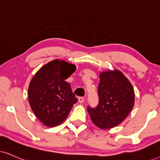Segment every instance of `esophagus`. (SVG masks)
I'll use <instances>...</instances> for the list:
<instances>
[{
    "label": "esophagus",
    "mask_w": 160,
    "mask_h": 160,
    "mask_svg": "<svg viewBox=\"0 0 160 160\" xmlns=\"http://www.w3.org/2000/svg\"><path fill=\"white\" fill-rule=\"evenodd\" d=\"M84 98L79 97L78 98V102H79V103H82V102H84Z\"/></svg>",
    "instance_id": "esophagus-1"
}]
</instances>
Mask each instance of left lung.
<instances>
[{
	"mask_svg": "<svg viewBox=\"0 0 160 160\" xmlns=\"http://www.w3.org/2000/svg\"><path fill=\"white\" fill-rule=\"evenodd\" d=\"M99 104L88 107L92 122L102 130L121 124L132 111L135 103L134 89L128 78L119 70L100 73Z\"/></svg>",
	"mask_w": 160,
	"mask_h": 160,
	"instance_id": "left-lung-1",
	"label": "left lung"
}]
</instances>
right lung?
Returning <instances> with one entry per match:
<instances>
[{
    "instance_id": "right-lung-1",
    "label": "right lung",
    "mask_w": 160,
    "mask_h": 160,
    "mask_svg": "<svg viewBox=\"0 0 160 160\" xmlns=\"http://www.w3.org/2000/svg\"><path fill=\"white\" fill-rule=\"evenodd\" d=\"M76 69L75 65L56 59L43 65L30 81L28 92L30 108L47 127L62 124L77 102L71 85L65 82Z\"/></svg>"
}]
</instances>
